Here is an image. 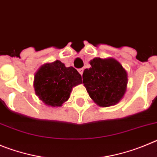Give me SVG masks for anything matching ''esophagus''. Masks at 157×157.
I'll list each match as a JSON object with an SVG mask.
<instances>
[{
	"mask_svg": "<svg viewBox=\"0 0 157 157\" xmlns=\"http://www.w3.org/2000/svg\"><path fill=\"white\" fill-rule=\"evenodd\" d=\"M78 72H79V73H80V75H82V74H83V72H84V69H79Z\"/></svg>",
	"mask_w": 157,
	"mask_h": 157,
	"instance_id": "obj_1",
	"label": "esophagus"
}]
</instances>
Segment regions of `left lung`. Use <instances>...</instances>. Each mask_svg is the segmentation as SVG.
I'll list each match as a JSON object with an SVG mask.
<instances>
[{
  "label": "left lung",
  "instance_id": "8db88e82",
  "mask_svg": "<svg viewBox=\"0 0 157 157\" xmlns=\"http://www.w3.org/2000/svg\"><path fill=\"white\" fill-rule=\"evenodd\" d=\"M85 69L83 83L91 99L99 106L108 107L121 101L126 91L128 73L116 59L94 58Z\"/></svg>",
  "mask_w": 157,
  "mask_h": 157
}]
</instances>
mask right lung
Segmentation results:
<instances>
[{
  "label": "right lung",
  "mask_w": 157,
  "mask_h": 157,
  "mask_svg": "<svg viewBox=\"0 0 157 157\" xmlns=\"http://www.w3.org/2000/svg\"><path fill=\"white\" fill-rule=\"evenodd\" d=\"M81 83V75L76 69L66 67L56 60L40 66L35 73L33 87L36 94L44 104L56 107L67 101L72 88Z\"/></svg>",
  "instance_id": "right-lung-1"
}]
</instances>
